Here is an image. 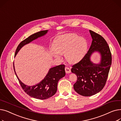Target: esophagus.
<instances>
[{
	"instance_id": "1",
	"label": "esophagus",
	"mask_w": 121,
	"mask_h": 121,
	"mask_svg": "<svg viewBox=\"0 0 121 121\" xmlns=\"http://www.w3.org/2000/svg\"><path fill=\"white\" fill-rule=\"evenodd\" d=\"M65 71H66V73H71V70L70 68H69V67H66L65 68Z\"/></svg>"
}]
</instances>
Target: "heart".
<instances>
[{
  "label": "heart",
  "mask_w": 121,
  "mask_h": 121,
  "mask_svg": "<svg viewBox=\"0 0 121 121\" xmlns=\"http://www.w3.org/2000/svg\"><path fill=\"white\" fill-rule=\"evenodd\" d=\"M52 54L57 59H61V54H65L66 60L71 63L79 61L86 54L88 43L83 38L75 34L59 36L55 41Z\"/></svg>",
  "instance_id": "obj_1"
}]
</instances>
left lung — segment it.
Here are the masks:
<instances>
[{
  "label": "left lung",
  "mask_w": 121,
  "mask_h": 121,
  "mask_svg": "<svg viewBox=\"0 0 121 121\" xmlns=\"http://www.w3.org/2000/svg\"><path fill=\"white\" fill-rule=\"evenodd\" d=\"M92 38L91 47L79 62L72 66L71 72L77 76L73 85L74 90L81 96L88 97L100 92L104 87L112 63L111 53L104 38L99 34L89 30ZM95 51L101 55L99 65L90 61V56Z\"/></svg>",
  "instance_id": "8db88e82"
}]
</instances>
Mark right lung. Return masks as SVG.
<instances>
[{"label": "right lung", "instance_id": "obj_1", "mask_svg": "<svg viewBox=\"0 0 121 121\" xmlns=\"http://www.w3.org/2000/svg\"><path fill=\"white\" fill-rule=\"evenodd\" d=\"M48 30H43L38 32L28 37L18 44L15 52V56L20 49L25 44H27L38 37L45 35ZM64 65H60L51 68L44 79L37 85L28 86L23 84L19 79L14 69L17 78L24 91L31 97L37 99H45L53 96L56 93L57 89V83L60 79L66 74Z\"/></svg>", "mask_w": 121, "mask_h": 121}]
</instances>
